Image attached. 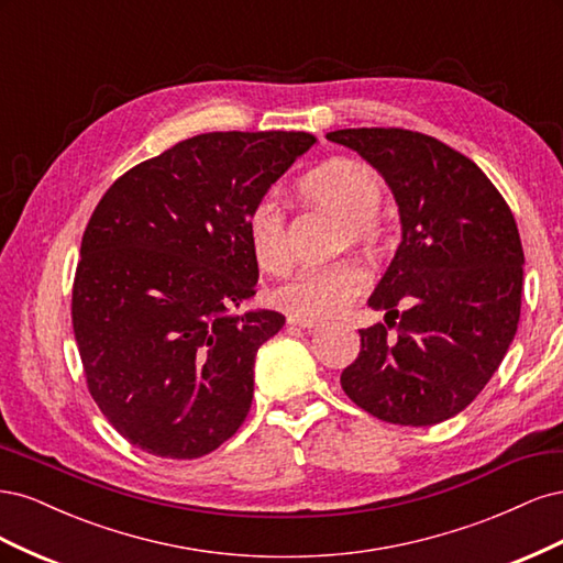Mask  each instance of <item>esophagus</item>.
Instances as JSON below:
<instances>
[{
    "label": "esophagus",
    "instance_id": "34e87169",
    "mask_svg": "<svg viewBox=\"0 0 563 563\" xmlns=\"http://www.w3.org/2000/svg\"><path fill=\"white\" fill-rule=\"evenodd\" d=\"M288 327H300V329H317L319 327V319H308V317H298V314H288L286 317Z\"/></svg>",
    "mask_w": 563,
    "mask_h": 563
}]
</instances>
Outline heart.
<instances>
[{
	"mask_svg": "<svg viewBox=\"0 0 563 563\" xmlns=\"http://www.w3.org/2000/svg\"><path fill=\"white\" fill-rule=\"evenodd\" d=\"M300 195L343 220L340 246L352 244L364 251L380 246L385 228L376 211L383 201V185L362 162L345 157L329 159L305 176ZM246 236L261 269L279 275L291 263V236L282 203L275 197H263L253 203L246 218ZM366 269L354 261L302 265L272 291V300L291 314L321 319L347 308L356 296L366 291Z\"/></svg>",
	"mask_w": 563,
	"mask_h": 563,
	"instance_id": "heart-1",
	"label": "heart"
}]
</instances>
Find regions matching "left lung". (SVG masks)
I'll return each mask as SVG.
<instances>
[{"label":"left lung","mask_w":563,"mask_h":563,"mask_svg":"<svg viewBox=\"0 0 563 563\" xmlns=\"http://www.w3.org/2000/svg\"><path fill=\"white\" fill-rule=\"evenodd\" d=\"M327 139L376 168L401 220V244L368 298L385 323L360 331V356L340 385L385 422L449 420L486 387L517 333L523 249L515 216L479 166L432 135L343 129Z\"/></svg>","instance_id":"1"}]
</instances>
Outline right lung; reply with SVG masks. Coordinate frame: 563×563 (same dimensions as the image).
<instances>
[{"label":"right lung","mask_w":563,"mask_h":563,"mask_svg":"<svg viewBox=\"0 0 563 563\" xmlns=\"http://www.w3.org/2000/svg\"><path fill=\"white\" fill-rule=\"evenodd\" d=\"M317 143L302 131L187 139L98 201L81 240L73 329L93 401L145 453L192 460L251 408L258 347L284 327L255 296L246 218Z\"/></svg>","instance_id":"right-lung-1"}]
</instances>
